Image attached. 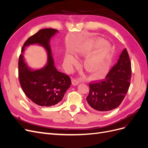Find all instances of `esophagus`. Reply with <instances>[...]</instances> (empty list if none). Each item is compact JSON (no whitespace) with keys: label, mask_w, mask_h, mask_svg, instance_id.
Wrapping results in <instances>:
<instances>
[{"label":"esophagus","mask_w":148,"mask_h":148,"mask_svg":"<svg viewBox=\"0 0 148 148\" xmlns=\"http://www.w3.org/2000/svg\"><path fill=\"white\" fill-rule=\"evenodd\" d=\"M79 80H78V79H72V84H73V85H77L78 84H79Z\"/></svg>","instance_id":"obj_1"}]
</instances>
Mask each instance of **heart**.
Masks as SVG:
<instances>
[{
    "instance_id": "1",
    "label": "heart",
    "mask_w": 148,
    "mask_h": 148,
    "mask_svg": "<svg viewBox=\"0 0 148 148\" xmlns=\"http://www.w3.org/2000/svg\"><path fill=\"white\" fill-rule=\"evenodd\" d=\"M100 42V40L96 41L95 46H97ZM90 51L91 49H89L87 52ZM111 57L110 46L108 43L103 42L97 46L95 50L86 58L84 61V66L89 72L102 74L108 69L110 64ZM75 60V57L72 55L66 53L64 60L66 68L69 70L71 69Z\"/></svg>"
}]
</instances>
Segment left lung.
<instances>
[{"label": "left lung", "instance_id": "obj_1", "mask_svg": "<svg viewBox=\"0 0 148 148\" xmlns=\"http://www.w3.org/2000/svg\"><path fill=\"white\" fill-rule=\"evenodd\" d=\"M132 66L126 49L104 79L89 83L86 101L96 111H109L118 107L126 96L130 84Z\"/></svg>", "mask_w": 148, "mask_h": 148}]
</instances>
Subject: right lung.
Listing matches in <instances>:
<instances>
[{
  "mask_svg": "<svg viewBox=\"0 0 148 148\" xmlns=\"http://www.w3.org/2000/svg\"><path fill=\"white\" fill-rule=\"evenodd\" d=\"M58 30L40 29L29 37L23 44L21 52L30 44H39L47 52V64L44 68L31 70L20 55L18 60V78L21 87L29 99L40 106L50 107L60 102L71 85L69 76L57 71L53 65L49 41Z\"/></svg>",
  "mask_w": 148,
  "mask_h": 148,
  "instance_id": "right-lung-1",
  "label": "right lung"
}]
</instances>
